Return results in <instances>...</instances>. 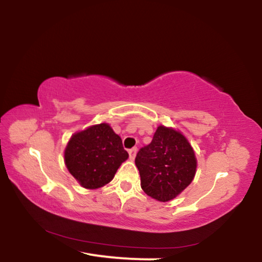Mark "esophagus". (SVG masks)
<instances>
[{"label": "esophagus", "instance_id": "1", "mask_svg": "<svg viewBox=\"0 0 262 262\" xmlns=\"http://www.w3.org/2000/svg\"><path fill=\"white\" fill-rule=\"evenodd\" d=\"M136 152H137V148H132V149L128 150V154H129V158L132 159V161L135 158Z\"/></svg>", "mask_w": 262, "mask_h": 262}]
</instances>
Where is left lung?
<instances>
[{"mask_svg": "<svg viewBox=\"0 0 262 262\" xmlns=\"http://www.w3.org/2000/svg\"><path fill=\"white\" fill-rule=\"evenodd\" d=\"M141 187L161 202L170 201L192 183L196 159L186 137L172 128L159 126L151 143L136 155Z\"/></svg>", "mask_w": 262, "mask_h": 262, "instance_id": "left-lung-1", "label": "left lung"}]
</instances>
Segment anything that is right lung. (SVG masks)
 <instances>
[{"label": "right lung", "mask_w": 262, "mask_h": 262, "mask_svg": "<svg viewBox=\"0 0 262 262\" xmlns=\"http://www.w3.org/2000/svg\"><path fill=\"white\" fill-rule=\"evenodd\" d=\"M128 158L121 137L107 123L76 133L64 150V163L84 188L95 189L108 184Z\"/></svg>", "instance_id": "right-lung-1"}]
</instances>
